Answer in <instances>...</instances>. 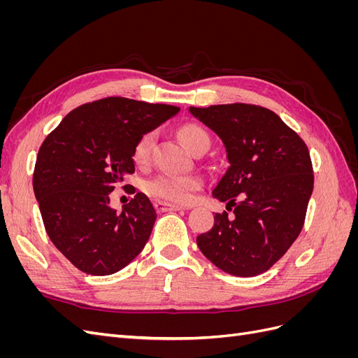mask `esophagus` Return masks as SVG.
<instances>
[{"label": "esophagus", "instance_id": "esophagus-1", "mask_svg": "<svg viewBox=\"0 0 358 358\" xmlns=\"http://www.w3.org/2000/svg\"><path fill=\"white\" fill-rule=\"evenodd\" d=\"M155 209L158 212H176V210H182L183 208L182 206H178V204H171V203H167V201H161V200H157L154 203Z\"/></svg>", "mask_w": 358, "mask_h": 358}]
</instances>
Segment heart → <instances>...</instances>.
Segmentation results:
<instances>
[{"label":"heart","mask_w":358,"mask_h":358,"mask_svg":"<svg viewBox=\"0 0 358 358\" xmlns=\"http://www.w3.org/2000/svg\"><path fill=\"white\" fill-rule=\"evenodd\" d=\"M178 136L182 145L189 152L196 154L201 148H209L210 138L208 131L197 124H187L179 128ZM155 142V131H148L137 140L133 150V158L137 164H146L149 161L152 146ZM203 185V180L197 175H178V173H159L145 182L146 191L157 199L171 203L185 204L194 199V194Z\"/></svg>","instance_id":"1"}]
</instances>
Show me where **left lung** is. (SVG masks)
<instances>
[{"mask_svg": "<svg viewBox=\"0 0 358 358\" xmlns=\"http://www.w3.org/2000/svg\"><path fill=\"white\" fill-rule=\"evenodd\" d=\"M216 133L230 166L212 191L227 201L208 233L197 237L203 255L234 276L264 273L299 237L313 170L306 143L275 112L255 104L189 107Z\"/></svg>", "mask_w": 358, "mask_h": 358, "instance_id": "8db88e82", "label": "left lung"}]
</instances>
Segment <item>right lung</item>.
<instances>
[{
	"label": "right lung",
	"mask_w": 358,
	"mask_h": 358,
	"mask_svg": "<svg viewBox=\"0 0 358 358\" xmlns=\"http://www.w3.org/2000/svg\"><path fill=\"white\" fill-rule=\"evenodd\" d=\"M179 110L107 96L71 110L41 143L32 187L43 224L82 272L112 275L142 252L157 220L152 203L137 192L117 212L109 194L134 173L137 140Z\"/></svg>",
	"instance_id": "add662e5"
}]
</instances>
